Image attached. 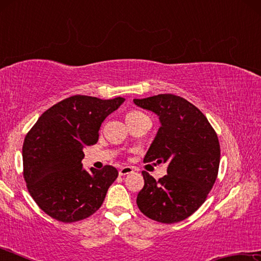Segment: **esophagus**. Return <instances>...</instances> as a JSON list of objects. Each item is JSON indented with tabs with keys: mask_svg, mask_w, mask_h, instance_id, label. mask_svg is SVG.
Returning a JSON list of instances; mask_svg holds the SVG:
<instances>
[{
	"mask_svg": "<svg viewBox=\"0 0 261 261\" xmlns=\"http://www.w3.org/2000/svg\"><path fill=\"white\" fill-rule=\"evenodd\" d=\"M131 173H134V168H132V167H122L120 171H118V175L125 176L127 174H131Z\"/></svg>",
	"mask_w": 261,
	"mask_h": 261,
	"instance_id": "1",
	"label": "esophagus"
}]
</instances>
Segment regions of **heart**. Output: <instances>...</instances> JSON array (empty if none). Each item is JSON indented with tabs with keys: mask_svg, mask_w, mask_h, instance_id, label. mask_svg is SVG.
Returning a JSON list of instances; mask_svg holds the SVG:
<instances>
[{
	"mask_svg": "<svg viewBox=\"0 0 261 261\" xmlns=\"http://www.w3.org/2000/svg\"><path fill=\"white\" fill-rule=\"evenodd\" d=\"M138 115H141V113H139V112H130L129 114L126 115V118L135 117V116H138Z\"/></svg>",
	"mask_w": 261,
	"mask_h": 261,
	"instance_id": "1",
	"label": "heart"
}]
</instances>
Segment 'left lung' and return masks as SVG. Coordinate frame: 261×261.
Listing matches in <instances>:
<instances>
[{
	"instance_id": "1",
	"label": "left lung",
	"mask_w": 261,
	"mask_h": 261,
	"mask_svg": "<svg viewBox=\"0 0 261 261\" xmlns=\"http://www.w3.org/2000/svg\"><path fill=\"white\" fill-rule=\"evenodd\" d=\"M134 102L155 113L161 123L144 162L168 163L167 175L159 180L143 171L145 184L137 205L158 222H179L204 204L218 177V135L205 115L178 95L158 94Z\"/></svg>"
}]
</instances>
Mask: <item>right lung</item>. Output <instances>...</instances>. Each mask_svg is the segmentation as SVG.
<instances>
[{
    "label": "right lung",
    "instance_id": "right-lung-1",
    "mask_svg": "<svg viewBox=\"0 0 261 261\" xmlns=\"http://www.w3.org/2000/svg\"><path fill=\"white\" fill-rule=\"evenodd\" d=\"M124 98L101 100L73 95L43 113L26 135L23 166L26 187L38 206L53 219L71 223L98 211L118 171L83 168V148L99 139L100 126Z\"/></svg>",
    "mask_w": 261,
    "mask_h": 261
}]
</instances>
